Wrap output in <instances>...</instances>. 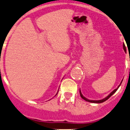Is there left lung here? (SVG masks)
Here are the masks:
<instances>
[{
	"mask_svg": "<svg viewBox=\"0 0 130 130\" xmlns=\"http://www.w3.org/2000/svg\"><path fill=\"white\" fill-rule=\"evenodd\" d=\"M123 49H124V51H126V48H125V46H124V45H123ZM121 82H122V81H121ZM121 84H120V85H121ZM120 85L118 86V87L117 89H116L114 90L113 91H112V92H111V94H109V95H107V96L106 97V98H104V99H101V100H99V101H92V100H89V99H87V98H85V97H84L83 95H82V93H81V92H80V97H81V98H82L83 99H84L85 101H86L90 102V103H103V102L106 101L107 100V99H108L110 97H111V95H112V94H115V93L116 92V90H118V89L119 88V87H120Z\"/></svg>",
	"mask_w": 130,
	"mask_h": 130,
	"instance_id": "left-lung-1",
	"label": "left lung"
}]
</instances>
